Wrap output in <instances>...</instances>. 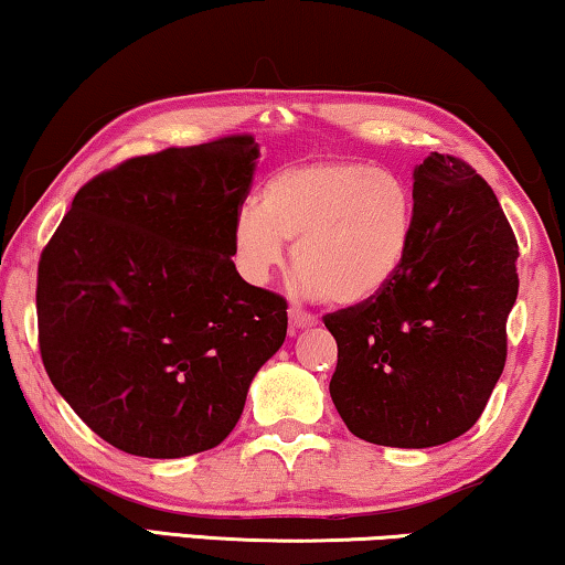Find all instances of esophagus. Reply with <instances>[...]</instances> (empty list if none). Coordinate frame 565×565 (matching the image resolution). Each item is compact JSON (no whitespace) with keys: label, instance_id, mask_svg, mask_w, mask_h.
Masks as SVG:
<instances>
[{"label":"esophagus","instance_id":"34e87169","mask_svg":"<svg viewBox=\"0 0 565 565\" xmlns=\"http://www.w3.org/2000/svg\"><path fill=\"white\" fill-rule=\"evenodd\" d=\"M288 316H290V328H292V331H298V328H312V326H318V318H316V316H310V312L295 308V306H290Z\"/></svg>","mask_w":565,"mask_h":565}]
</instances>
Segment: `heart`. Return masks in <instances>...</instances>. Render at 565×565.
I'll return each mask as SVG.
<instances>
[{
	"instance_id": "obj_1",
	"label": "heart",
	"mask_w": 565,
	"mask_h": 565,
	"mask_svg": "<svg viewBox=\"0 0 565 565\" xmlns=\"http://www.w3.org/2000/svg\"><path fill=\"white\" fill-rule=\"evenodd\" d=\"M416 196L394 169L323 159L273 171L259 206H242L232 245L247 280L265 282L292 242V267L310 298L335 308L376 300L409 263Z\"/></svg>"
}]
</instances>
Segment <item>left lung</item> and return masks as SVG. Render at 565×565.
<instances>
[{
    "instance_id": "8db88e82",
    "label": "left lung",
    "mask_w": 565,
    "mask_h": 565,
    "mask_svg": "<svg viewBox=\"0 0 565 565\" xmlns=\"http://www.w3.org/2000/svg\"><path fill=\"white\" fill-rule=\"evenodd\" d=\"M409 263L376 300L326 316L338 343L331 398L355 437L424 449L457 439L488 404L518 298V242L470 163L414 169Z\"/></svg>"
}]
</instances>
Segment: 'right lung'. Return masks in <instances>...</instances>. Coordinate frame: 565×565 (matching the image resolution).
<instances>
[{"label": "right lung", "mask_w": 565, "mask_h": 565, "mask_svg": "<svg viewBox=\"0 0 565 565\" xmlns=\"http://www.w3.org/2000/svg\"><path fill=\"white\" fill-rule=\"evenodd\" d=\"M257 159L253 136L128 159L75 194L42 249L47 376L128 455L177 459L227 439L285 341V300L232 263Z\"/></svg>", "instance_id": "add662e5"}]
</instances>
